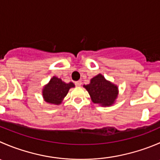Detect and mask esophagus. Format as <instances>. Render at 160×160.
Instances as JSON below:
<instances>
[{
  "label": "esophagus",
  "instance_id": "1",
  "mask_svg": "<svg viewBox=\"0 0 160 160\" xmlns=\"http://www.w3.org/2000/svg\"><path fill=\"white\" fill-rule=\"evenodd\" d=\"M81 84H82L81 81H80V80H79V81H76L75 82V85L77 87H80V86H81Z\"/></svg>",
  "mask_w": 160,
  "mask_h": 160
}]
</instances>
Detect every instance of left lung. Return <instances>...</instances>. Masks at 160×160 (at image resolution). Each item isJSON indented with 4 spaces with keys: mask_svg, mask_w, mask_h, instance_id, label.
Wrapping results in <instances>:
<instances>
[{
    "mask_svg": "<svg viewBox=\"0 0 160 160\" xmlns=\"http://www.w3.org/2000/svg\"><path fill=\"white\" fill-rule=\"evenodd\" d=\"M83 87L91 95L92 102L95 104H100L102 106L112 105L117 98V87L107 81L102 74L94 77L91 79L89 84Z\"/></svg>",
    "mask_w": 160,
    "mask_h": 160,
    "instance_id": "obj_1",
    "label": "left lung"
}]
</instances>
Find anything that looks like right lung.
I'll use <instances>...</instances> for the list:
<instances>
[{
    "label": "right lung",
    "mask_w": 160,
    "mask_h": 160,
    "mask_svg": "<svg viewBox=\"0 0 160 160\" xmlns=\"http://www.w3.org/2000/svg\"><path fill=\"white\" fill-rule=\"evenodd\" d=\"M73 87L74 84L72 82L66 83L61 79L54 77L43 89V97L45 102L48 103L59 105L68 94L69 90Z\"/></svg>",
    "instance_id": "1"
}]
</instances>
